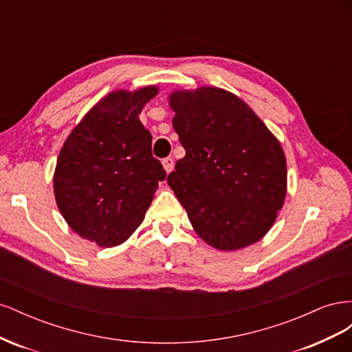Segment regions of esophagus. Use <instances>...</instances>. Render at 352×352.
Instances as JSON below:
<instances>
[{"label": "esophagus", "mask_w": 352, "mask_h": 352, "mask_svg": "<svg viewBox=\"0 0 352 352\" xmlns=\"http://www.w3.org/2000/svg\"><path fill=\"white\" fill-rule=\"evenodd\" d=\"M173 167H175V162H173L172 157H167V158L163 160V168L166 170L167 175H168L170 172H172Z\"/></svg>", "instance_id": "1"}]
</instances>
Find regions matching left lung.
Masks as SVG:
<instances>
[{
  "label": "left lung",
  "mask_w": 352,
  "mask_h": 352,
  "mask_svg": "<svg viewBox=\"0 0 352 352\" xmlns=\"http://www.w3.org/2000/svg\"><path fill=\"white\" fill-rule=\"evenodd\" d=\"M167 100L186 151L167 184L197 235L219 251L258 242L286 197V157L279 140L226 89H175Z\"/></svg>",
  "instance_id": "left-lung-1"
}]
</instances>
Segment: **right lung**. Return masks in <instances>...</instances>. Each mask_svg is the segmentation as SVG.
Wrapping results in <instances>:
<instances>
[{"label":"right lung","instance_id":"add662e5","mask_svg":"<svg viewBox=\"0 0 352 352\" xmlns=\"http://www.w3.org/2000/svg\"><path fill=\"white\" fill-rule=\"evenodd\" d=\"M158 87L114 89L82 117L63 144L52 176L69 228L101 248L131 238L166 177L140 114Z\"/></svg>","mask_w":352,"mask_h":352}]
</instances>
